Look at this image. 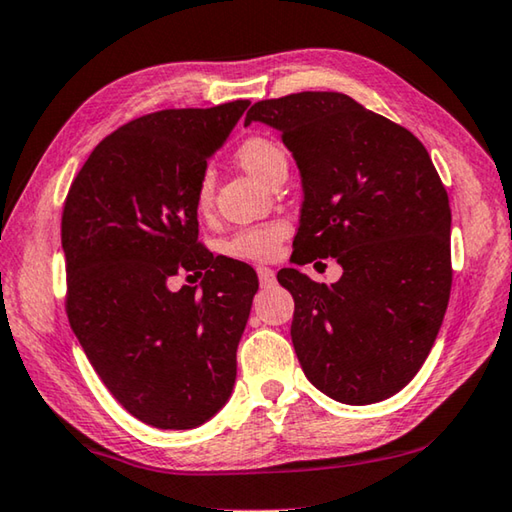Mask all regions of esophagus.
I'll list each match as a JSON object with an SVG mask.
<instances>
[{
  "label": "esophagus",
  "mask_w": 512,
  "mask_h": 512,
  "mask_svg": "<svg viewBox=\"0 0 512 512\" xmlns=\"http://www.w3.org/2000/svg\"><path fill=\"white\" fill-rule=\"evenodd\" d=\"M257 277H259V284H262L264 288H271L275 284V271H273V268L259 266L257 268Z\"/></svg>",
  "instance_id": "1"
}]
</instances>
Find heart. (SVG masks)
Listing matches in <instances>:
<instances>
[{
    "label": "heart",
    "instance_id": "1",
    "mask_svg": "<svg viewBox=\"0 0 512 512\" xmlns=\"http://www.w3.org/2000/svg\"><path fill=\"white\" fill-rule=\"evenodd\" d=\"M237 161L250 176L264 183H271L273 176L277 172H284L288 165L282 145L266 136L246 138L237 147ZM212 201H215V183H212V176L206 172L197 183L194 206H197L201 215H208L212 210ZM286 235V221H268V224L235 232L224 244V250L230 257L248 259V262H264V259H273L277 255Z\"/></svg>",
    "mask_w": 512,
    "mask_h": 512
}]
</instances>
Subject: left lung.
<instances>
[{"mask_svg":"<svg viewBox=\"0 0 512 512\" xmlns=\"http://www.w3.org/2000/svg\"><path fill=\"white\" fill-rule=\"evenodd\" d=\"M253 120L282 134L302 176L295 264L342 266L331 286L277 273L295 300L297 360L333 401H385L421 369L448 309V192L412 132L338 91L259 100Z\"/></svg>","mask_w":512,"mask_h":512,"instance_id":"left-lung-1","label":"left lung"}]
</instances>
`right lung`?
<instances>
[{"instance_id": "obj_1", "label": "right lung", "mask_w": 512, "mask_h": 512, "mask_svg": "<svg viewBox=\"0 0 512 512\" xmlns=\"http://www.w3.org/2000/svg\"><path fill=\"white\" fill-rule=\"evenodd\" d=\"M248 100L163 109L118 127L73 179L62 212L67 315L102 383L161 430H190L232 394L257 275L199 244L194 192ZM179 270L202 286L170 292Z\"/></svg>"}]
</instances>
